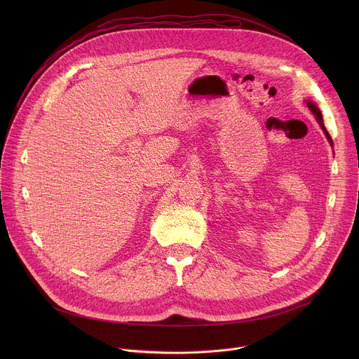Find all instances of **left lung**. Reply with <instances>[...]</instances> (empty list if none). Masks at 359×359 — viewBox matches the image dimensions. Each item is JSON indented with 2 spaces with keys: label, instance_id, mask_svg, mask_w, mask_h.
I'll list each match as a JSON object with an SVG mask.
<instances>
[{
  "label": "left lung",
  "instance_id": "obj_1",
  "mask_svg": "<svg viewBox=\"0 0 359 359\" xmlns=\"http://www.w3.org/2000/svg\"><path fill=\"white\" fill-rule=\"evenodd\" d=\"M306 107H309V108H310V111L314 114V116H316V119H317L318 125H320V126H321V129L324 130V135L327 136L328 142L332 144V139H331V136H330L328 130H327V129H325V126H324V122H323V114H321V111L316 107V104H313L311 100H306Z\"/></svg>",
  "mask_w": 359,
  "mask_h": 359
}]
</instances>
